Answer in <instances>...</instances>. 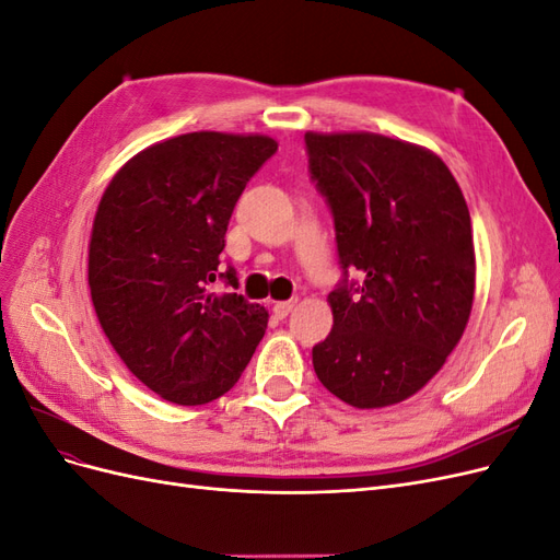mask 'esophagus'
Segmentation results:
<instances>
[{
  "mask_svg": "<svg viewBox=\"0 0 560 560\" xmlns=\"http://www.w3.org/2000/svg\"><path fill=\"white\" fill-rule=\"evenodd\" d=\"M294 306H296V299H290V301H276L273 303V313H276V317H287L290 315L292 311H294Z\"/></svg>",
  "mask_w": 560,
  "mask_h": 560,
  "instance_id": "esophagus-1",
  "label": "esophagus"
}]
</instances>
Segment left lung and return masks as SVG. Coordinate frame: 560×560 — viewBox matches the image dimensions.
Masks as SVG:
<instances>
[{"label": "left lung", "mask_w": 560, "mask_h": 560, "mask_svg": "<svg viewBox=\"0 0 560 560\" xmlns=\"http://www.w3.org/2000/svg\"><path fill=\"white\" fill-rule=\"evenodd\" d=\"M311 175L358 273L327 301L331 334L313 348L319 383L354 409L413 397L460 343L474 303L471 219L434 151L378 132H306Z\"/></svg>", "instance_id": "8db88e82"}]
</instances>
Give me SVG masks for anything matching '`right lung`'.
Wrapping results in <instances>:
<instances>
[{"instance_id":"right-lung-1","label":"right lung","mask_w":560,"mask_h":560,"mask_svg":"<svg viewBox=\"0 0 560 560\" xmlns=\"http://www.w3.org/2000/svg\"><path fill=\"white\" fill-rule=\"evenodd\" d=\"M278 151L268 135L186 132L142 149L100 198L89 287L105 336L130 374L165 401L200 406L238 383L268 311L212 292L231 212Z\"/></svg>"}]
</instances>
